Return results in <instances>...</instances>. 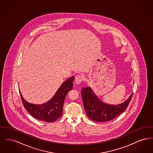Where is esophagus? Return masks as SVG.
I'll return each mask as SVG.
<instances>
[{
  "mask_svg": "<svg viewBox=\"0 0 153 153\" xmlns=\"http://www.w3.org/2000/svg\"><path fill=\"white\" fill-rule=\"evenodd\" d=\"M83 80V77L82 76H81L80 74H78L76 76V77H75L74 81L76 84H80L81 83L82 81Z\"/></svg>",
  "mask_w": 153,
  "mask_h": 153,
  "instance_id": "34e87169",
  "label": "esophagus"
}]
</instances>
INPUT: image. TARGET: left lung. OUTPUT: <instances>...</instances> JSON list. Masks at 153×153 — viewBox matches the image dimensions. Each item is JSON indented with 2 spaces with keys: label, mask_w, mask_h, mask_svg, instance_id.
<instances>
[{
  "label": "left lung",
  "mask_w": 153,
  "mask_h": 153,
  "mask_svg": "<svg viewBox=\"0 0 153 153\" xmlns=\"http://www.w3.org/2000/svg\"><path fill=\"white\" fill-rule=\"evenodd\" d=\"M81 96L84 108L87 116L97 122L110 121L123 113L128 107L133 93L121 104L111 105L104 103L98 98L89 87L82 88Z\"/></svg>",
  "instance_id": "obj_1"
}]
</instances>
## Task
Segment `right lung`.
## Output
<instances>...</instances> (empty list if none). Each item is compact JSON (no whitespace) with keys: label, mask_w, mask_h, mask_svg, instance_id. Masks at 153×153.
I'll use <instances>...</instances> for the list:
<instances>
[{"label":"right lung","mask_w":153,"mask_h":153,"mask_svg":"<svg viewBox=\"0 0 153 153\" xmlns=\"http://www.w3.org/2000/svg\"><path fill=\"white\" fill-rule=\"evenodd\" d=\"M74 77L68 79L57 90L54 97L49 101L41 105H35L28 103L20 94L24 108L36 119L45 122L51 123L62 116L65 98L69 91L73 88V81Z\"/></svg>","instance_id":"1"}]
</instances>
